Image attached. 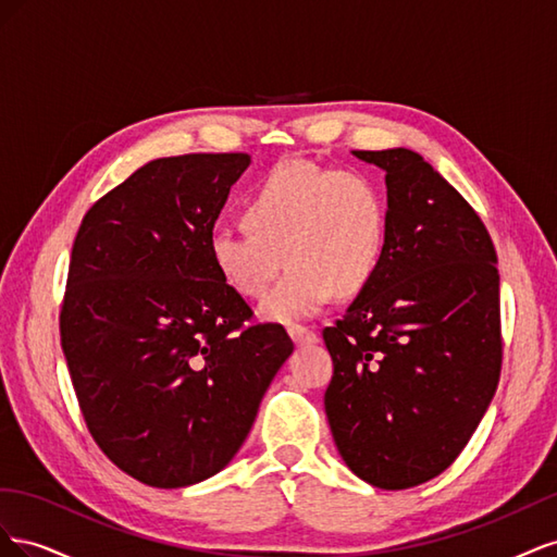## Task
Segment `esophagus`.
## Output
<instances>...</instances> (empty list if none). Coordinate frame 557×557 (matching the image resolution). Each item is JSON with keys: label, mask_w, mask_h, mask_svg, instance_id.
<instances>
[{"label": "esophagus", "mask_w": 557, "mask_h": 557, "mask_svg": "<svg viewBox=\"0 0 557 557\" xmlns=\"http://www.w3.org/2000/svg\"><path fill=\"white\" fill-rule=\"evenodd\" d=\"M288 334L290 339L297 344V346H305V344H315L318 342V334L305 325H290L288 327Z\"/></svg>", "instance_id": "1"}]
</instances>
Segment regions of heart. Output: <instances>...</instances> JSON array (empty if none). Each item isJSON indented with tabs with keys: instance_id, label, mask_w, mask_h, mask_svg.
<instances>
[{
	"instance_id": "heart-1",
	"label": "heart",
	"mask_w": 557,
	"mask_h": 557,
	"mask_svg": "<svg viewBox=\"0 0 557 557\" xmlns=\"http://www.w3.org/2000/svg\"><path fill=\"white\" fill-rule=\"evenodd\" d=\"M250 232L215 227L209 256L218 276L242 297H260L283 258L290 269L269 293L260 315L297 323L342 293L372 278L385 246V205L376 183L350 170L311 162L274 166L244 207Z\"/></svg>"
}]
</instances>
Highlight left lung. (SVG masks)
Returning a JSON list of instances; mask_svg holds the SVG:
<instances>
[{"label":"left lung","instance_id":"left-lung-1","mask_svg":"<svg viewBox=\"0 0 557 557\" xmlns=\"http://www.w3.org/2000/svg\"><path fill=\"white\" fill-rule=\"evenodd\" d=\"M385 174V246L325 327V413L358 479L404 491L453 465L502 369L497 256L476 211L409 148L352 150Z\"/></svg>","mask_w":557,"mask_h":557}]
</instances>
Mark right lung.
<instances>
[{"instance_id":"obj_1","label":"right lung","mask_w":557,"mask_h":557,"mask_svg":"<svg viewBox=\"0 0 557 557\" xmlns=\"http://www.w3.org/2000/svg\"><path fill=\"white\" fill-rule=\"evenodd\" d=\"M244 153L150 160L86 213L60 313L62 350L97 446L125 474L185 487L237 455L293 342L244 323L209 237Z\"/></svg>"}]
</instances>
